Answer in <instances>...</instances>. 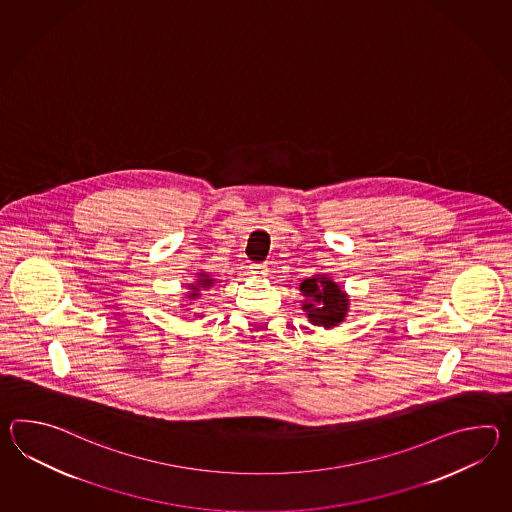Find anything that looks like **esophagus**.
<instances>
[{
    "instance_id": "34e87169",
    "label": "esophagus",
    "mask_w": 512,
    "mask_h": 512,
    "mask_svg": "<svg viewBox=\"0 0 512 512\" xmlns=\"http://www.w3.org/2000/svg\"><path fill=\"white\" fill-rule=\"evenodd\" d=\"M250 272L253 277H264L266 272H268V266H266L264 262H259V264H251Z\"/></svg>"
}]
</instances>
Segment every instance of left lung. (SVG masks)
Wrapping results in <instances>:
<instances>
[{
	"mask_svg": "<svg viewBox=\"0 0 512 512\" xmlns=\"http://www.w3.org/2000/svg\"><path fill=\"white\" fill-rule=\"evenodd\" d=\"M299 290L305 296L303 310L307 312L308 321L316 327L332 329L341 323L349 312L347 294L325 275H314L310 279H305Z\"/></svg>",
	"mask_w": 512,
	"mask_h": 512,
	"instance_id": "8db88e82",
	"label": "left lung"
}]
</instances>
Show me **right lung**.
Returning a JSON list of instances; mask_svg holds the SVG:
<instances>
[{"label": "right lung", "mask_w": 512, "mask_h": 512, "mask_svg": "<svg viewBox=\"0 0 512 512\" xmlns=\"http://www.w3.org/2000/svg\"><path fill=\"white\" fill-rule=\"evenodd\" d=\"M213 283H215V279H211L207 273H198V279L193 284H189L191 292L187 294V297L189 299H198V297L202 296L205 288H209Z\"/></svg>", "instance_id": "right-lung-1"}]
</instances>
